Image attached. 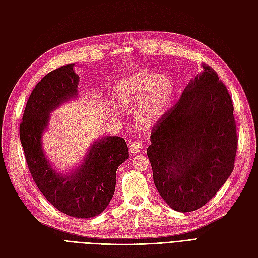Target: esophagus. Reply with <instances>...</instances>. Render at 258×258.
Here are the masks:
<instances>
[{
  "mask_svg": "<svg viewBox=\"0 0 258 258\" xmlns=\"http://www.w3.org/2000/svg\"><path fill=\"white\" fill-rule=\"evenodd\" d=\"M142 148H143V145H142L141 142H139V141H133V142H131V143H130L129 152H130L131 154L135 155V154L140 153Z\"/></svg>",
  "mask_w": 258,
  "mask_h": 258,
  "instance_id": "esophagus-1",
  "label": "esophagus"
}]
</instances>
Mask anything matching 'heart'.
I'll use <instances>...</instances> for the list:
<instances>
[{
  "label": "heart",
  "mask_w": 258,
  "mask_h": 258,
  "mask_svg": "<svg viewBox=\"0 0 258 258\" xmlns=\"http://www.w3.org/2000/svg\"><path fill=\"white\" fill-rule=\"evenodd\" d=\"M174 91V83L168 76L141 70L120 79L116 86V97L126 108L140 104L136 121L140 127L148 128L158 122L167 111Z\"/></svg>",
  "instance_id": "obj_1"
}]
</instances>
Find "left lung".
<instances>
[{
  "mask_svg": "<svg viewBox=\"0 0 258 258\" xmlns=\"http://www.w3.org/2000/svg\"><path fill=\"white\" fill-rule=\"evenodd\" d=\"M159 119L147 156L164 202L180 212L205 205L234 170L237 130L226 86L208 65Z\"/></svg>",
  "mask_w": 258,
  "mask_h": 258,
  "instance_id": "1",
  "label": "left lung"
}]
</instances>
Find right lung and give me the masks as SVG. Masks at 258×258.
<instances>
[{"mask_svg": "<svg viewBox=\"0 0 258 258\" xmlns=\"http://www.w3.org/2000/svg\"><path fill=\"white\" fill-rule=\"evenodd\" d=\"M75 64L44 76L26 102L20 123V141L33 179L53 206L75 218H94L108 207L116 185L117 167L129 158L126 141L103 137L87 149L83 162L67 174L57 172L42 148L50 114L78 96Z\"/></svg>", "mask_w": 258, "mask_h": 258, "instance_id": "right-lung-1", "label": "right lung"}]
</instances>
